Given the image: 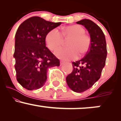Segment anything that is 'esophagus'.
Returning <instances> with one entry per match:
<instances>
[{"mask_svg": "<svg viewBox=\"0 0 121 121\" xmlns=\"http://www.w3.org/2000/svg\"><path fill=\"white\" fill-rule=\"evenodd\" d=\"M63 64H64V61H60V65H62Z\"/></svg>", "mask_w": 121, "mask_h": 121, "instance_id": "esophagus-1", "label": "esophagus"}]
</instances>
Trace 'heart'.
Returning a JSON list of instances; mask_svg holds the SVG:
<instances>
[{
	"label": "heart",
	"instance_id": "1",
	"mask_svg": "<svg viewBox=\"0 0 121 121\" xmlns=\"http://www.w3.org/2000/svg\"><path fill=\"white\" fill-rule=\"evenodd\" d=\"M64 38L70 39L67 44L69 47L60 48L55 52L59 59L64 60L74 59L78 53L82 56L89 50L91 38L85 34V30L80 25L66 26L63 28L61 33L56 28L51 30L46 36L47 47L51 51H55L62 45Z\"/></svg>",
	"mask_w": 121,
	"mask_h": 121
}]
</instances>
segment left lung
Masks as SVG:
<instances>
[{
  "instance_id": "left-lung-1",
  "label": "left lung",
  "mask_w": 121,
  "mask_h": 121,
  "mask_svg": "<svg viewBox=\"0 0 121 121\" xmlns=\"http://www.w3.org/2000/svg\"><path fill=\"white\" fill-rule=\"evenodd\" d=\"M84 26L91 38L89 50L84 57L72 62L73 70L66 78V83L73 91L81 93L92 86L99 80L106 63V43L100 27L89 19L76 22Z\"/></svg>"
}]
</instances>
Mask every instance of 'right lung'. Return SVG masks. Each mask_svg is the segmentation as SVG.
Returning a JSON list of instances; mask_svg holds the SVG:
<instances>
[{
	"label": "right lung",
	"instance_id": "obj_1",
	"mask_svg": "<svg viewBox=\"0 0 121 121\" xmlns=\"http://www.w3.org/2000/svg\"><path fill=\"white\" fill-rule=\"evenodd\" d=\"M61 23H53L38 16L23 22L15 35V68L16 79L29 91L40 88L46 82L48 69L60 66V61L46 47L45 38Z\"/></svg>",
	"mask_w": 121,
	"mask_h": 121
}]
</instances>
